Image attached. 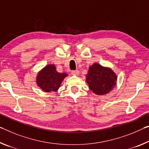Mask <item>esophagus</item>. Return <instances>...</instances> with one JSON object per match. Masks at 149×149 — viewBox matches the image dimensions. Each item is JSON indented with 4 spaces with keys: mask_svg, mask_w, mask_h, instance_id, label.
Listing matches in <instances>:
<instances>
[{
    "mask_svg": "<svg viewBox=\"0 0 149 149\" xmlns=\"http://www.w3.org/2000/svg\"><path fill=\"white\" fill-rule=\"evenodd\" d=\"M79 72L78 70H75V71H72V74L73 75H79Z\"/></svg>",
    "mask_w": 149,
    "mask_h": 149,
    "instance_id": "esophagus-1",
    "label": "esophagus"
}]
</instances>
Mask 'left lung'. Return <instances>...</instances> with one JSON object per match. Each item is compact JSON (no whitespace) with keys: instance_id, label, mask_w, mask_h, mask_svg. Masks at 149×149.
Returning a JSON list of instances; mask_svg holds the SVG:
<instances>
[{"instance_id":"8db88e82","label":"left lung","mask_w":149,"mask_h":149,"mask_svg":"<svg viewBox=\"0 0 149 149\" xmlns=\"http://www.w3.org/2000/svg\"><path fill=\"white\" fill-rule=\"evenodd\" d=\"M86 81L93 93L103 95L113 90L117 85V75L109 67L94 63L89 67Z\"/></svg>"}]
</instances>
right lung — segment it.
<instances>
[{"label":"right lung","mask_w":149,"mask_h":149,"mask_svg":"<svg viewBox=\"0 0 149 149\" xmlns=\"http://www.w3.org/2000/svg\"><path fill=\"white\" fill-rule=\"evenodd\" d=\"M68 75L66 73L58 72L54 64H48L38 72L36 82L37 86L44 92H57Z\"/></svg>","instance_id":"right-lung-1"}]
</instances>
